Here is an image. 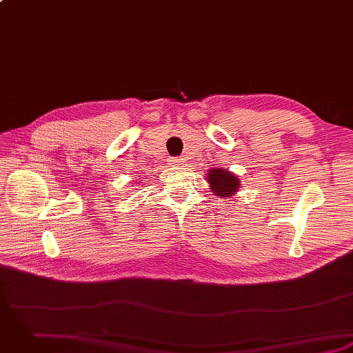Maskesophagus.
I'll use <instances>...</instances> for the list:
<instances>
[{
  "instance_id": "obj_1",
  "label": "esophagus",
  "mask_w": 353,
  "mask_h": 353,
  "mask_svg": "<svg viewBox=\"0 0 353 353\" xmlns=\"http://www.w3.org/2000/svg\"><path fill=\"white\" fill-rule=\"evenodd\" d=\"M183 162H184V159H183V158H180V157H176V158H172V159H170V163H172L173 166L183 165Z\"/></svg>"
}]
</instances>
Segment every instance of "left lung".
<instances>
[{"mask_svg": "<svg viewBox=\"0 0 353 353\" xmlns=\"http://www.w3.org/2000/svg\"><path fill=\"white\" fill-rule=\"evenodd\" d=\"M208 181L210 183L214 195L228 199L233 196L234 192L240 188V180L230 172L223 169H212L208 173Z\"/></svg>", "mask_w": 353, "mask_h": 353, "instance_id": "8db88e82", "label": "left lung"}]
</instances>
